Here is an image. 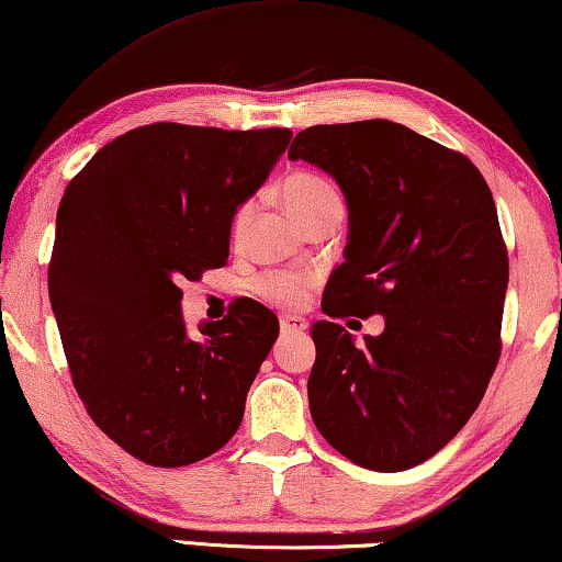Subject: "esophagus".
<instances>
[{"label":"esophagus","mask_w":562,"mask_h":562,"mask_svg":"<svg viewBox=\"0 0 562 562\" xmlns=\"http://www.w3.org/2000/svg\"><path fill=\"white\" fill-rule=\"evenodd\" d=\"M280 330H282V335L303 333V330H307V321H305V317H297V315H282L280 317Z\"/></svg>","instance_id":"34e87169"}]
</instances>
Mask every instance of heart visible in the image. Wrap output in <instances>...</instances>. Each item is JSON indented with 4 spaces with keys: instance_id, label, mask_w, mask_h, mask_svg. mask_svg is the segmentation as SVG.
Returning <instances> with one entry per match:
<instances>
[{
    "instance_id": "obj_1",
    "label": "heart",
    "mask_w": 562,
    "mask_h": 562,
    "mask_svg": "<svg viewBox=\"0 0 562 562\" xmlns=\"http://www.w3.org/2000/svg\"><path fill=\"white\" fill-rule=\"evenodd\" d=\"M280 199L288 212L295 216L300 227H307L310 222H315L317 216H323L330 209H342L340 194L335 191L328 179L317 173L297 171L290 173L288 179L280 183ZM252 212V204H241L232 216V237L237 239L245 232V224ZM310 288V280L305 274L284 272V270H270L257 274L252 280V292L267 303L280 305V307H295L303 303L305 292Z\"/></svg>"
}]
</instances>
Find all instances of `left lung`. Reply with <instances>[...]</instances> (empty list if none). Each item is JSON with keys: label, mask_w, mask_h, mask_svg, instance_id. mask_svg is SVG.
Returning <instances> with one entry per match:
<instances>
[{"label": "left lung", "mask_w": 562, "mask_h": 562, "mask_svg": "<svg viewBox=\"0 0 562 562\" xmlns=\"http://www.w3.org/2000/svg\"><path fill=\"white\" fill-rule=\"evenodd\" d=\"M288 158L330 173L348 204L323 313L384 315L361 347L313 325L310 414L350 462L404 472L457 437L497 368L509 262L495 199L467 156L381 119L300 131Z\"/></svg>", "instance_id": "1"}]
</instances>
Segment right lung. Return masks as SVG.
I'll list each match as a JSON object with an SVG mask.
<instances>
[{"label": "right lung", "instance_id": "obj_1", "mask_svg": "<svg viewBox=\"0 0 562 562\" xmlns=\"http://www.w3.org/2000/svg\"><path fill=\"white\" fill-rule=\"evenodd\" d=\"M290 138L288 128L150 123L67 183L47 270L67 366L98 429L150 467L222 449L278 340V317L259 303L191 338L179 282L227 262L234 212Z\"/></svg>", "mask_w": 562, "mask_h": 562}]
</instances>
